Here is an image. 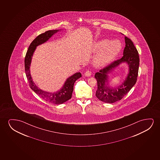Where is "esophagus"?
I'll return each mask as SVG.
<instances>
[{"mask_svg": "<svg viewBox=\"0 0 160 160\" xmlns=\"http://www.w3.org/2000/svg\"><path fill=\"white\" fill-rule=\"evenodd\" d=\"M91 75V72L90 70H88L85 72V76L86 77H90Z\"/></svg>", "mask_w": 160, "mask_h": 160, "instance_id": "esophagus-1", "label": "esophagus"}]
</instances>
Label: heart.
Wrapping results in <instances>:
<instances>
[{"mask_svg":"<svg viewBox=\"0 0 160 160\" xmlns=\"http://www.w3.org/2000/svg\"><path fill=\"white\" fill-rule=\"evenodd\" d=\"M121 50V43L119 40H101L96 42L93 46V51L98 53L94 58V64L98 67L105 66L117 57Z\"/></svg>","mask_w":160,"mask_h":160,"instance_id":"1","label":"heart"}]
</instances>
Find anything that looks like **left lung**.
Wrapping results in <instances>:
<instances>
[{
	"instance_id": "left-lung-1",
	"label": "left lung",
	"mask_w": 160,
	"mask_h": 160,
	"mask_svg": "<svg viewBox=\"0 0 160 160\" xmlns=\"http://www.w3.org/2000/svg\"><path fill=\"white\" fill-rule=\"evenodd\" d=\"M125 48L123 57L114 61L109 66L95 74L98 88L96 96L105 103H113L120 101L136 83L139 65V56L133 42L128 38L125 37ZM122 62H126L129 66L127 77L122 84L116 88L108 85V74Z\"/></svg>"
}]
</instances>
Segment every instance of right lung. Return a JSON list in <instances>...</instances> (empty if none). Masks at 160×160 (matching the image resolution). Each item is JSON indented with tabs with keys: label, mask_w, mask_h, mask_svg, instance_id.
<instances>
[{
	"label": "right lung",
	"mask_w": 160,
	"mask_h": 160,
	"mask_svg": "<svg viewBox=\"0 0 160 160\" xmlns=\"http://www.w3.org/2000/svg\"><path fill=\"white\" fill-rule=\"evenodd\" d=\"M60 31H61V29L50 30L38 35L29 46L24 59L25 72L31 89L45 101L55 104H61L72 98V91L74 90V84L77 80L81 78V73L76 72L71 77H69L66 80L61 90L57 91V92L51 93L41 90L35 85L31 77L30 67L33 53L37 47L48 41L52 35Z\"/></svg>",
	"instance_id": "right-lung-1"
}]
</instances>
